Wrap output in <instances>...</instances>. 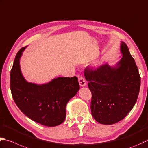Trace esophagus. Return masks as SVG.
Instances as JSON below:
<instances>
[{
  "mask_svg": "<svg viewBox=\"0 0 148 148\" xmlns=\"http://www.w3.org/2000/svg\"><path fill=\"white\" fill-rule=\"evenodd\" d=\"M77 77H78V81H79V85L81 86H85L86 85V82H85V79H84V77L80 74H78Z\"/></svg>",
  "mask_w": 148,
  "mask_h": 148,
  "instance_id": "esophagus-1",
  "label": "esophagus"
}]
</instances>
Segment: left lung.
<instances>
[{
	"label": "left lung",
	"mask_w": 148,
	"mask_h": 148,
	"mask_svg": "<svg viewBox=\"0 0 148 148\" xmlns=\"http://www.w3.org/2000/svg\"><path fill=\"white\" fill-rule=\"evenodd\" d=\"M123 57L115 66L102 65L85 70L92 93L90 108L95 120L103 124L119 122L132 110L140 86L138 68L128 46L121 42Z\"/></svg>",
	"instance_id": "8db88e82"
}]
</instances>
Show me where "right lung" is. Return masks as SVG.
Instances as JSON below:
<instances>
[{"mask_svg":"<svg viewBox=\"0 0 148 148\" xmlns=\"http://www.w3.org/2000/svg\"><path fill=\"white\" fill-rule=\"evenodd\" d=\"M25 49L22 47L17 53L10 72V88L14 103L34 122L49 127L59 125L65 119L68 101L79 90L77 77H60L43 85L27 82L20 67V58Z\"/></svg>","mask_w":148,"mask_h":148,"instance_id":"right-lung-1","label":"right lung"}]
</instances>
